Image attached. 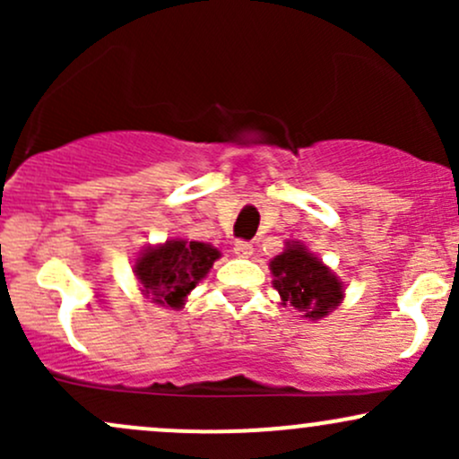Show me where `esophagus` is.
<instances>
[{"mask_svg":"<svg viewBox=\"0 0 459 459\" xmlns=\"http://www.w3.org/2000/svg\"><path fill=\"white\" fill-rule=\"evenodd\" d=\"M252 250H255V247H252L250 241H244V239L235 241L233 252H235L237 256H250V255H252Z\"/></svg>","mask_w":459,"mask_h":459,"instance_id":"esophagus-1","label":"esophagus"}]
</instances>
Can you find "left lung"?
Masks as SVG:
<instances>
[{"instance_id": "obj_1", "label": "left lung", "mask_w": 459, "mask_h": 459, "mask_svg": "<svg viewBox=\"0 0 459 459\" xmlns=\"http://www.w3.org/2000/svg\"><path fill=\"white\" fill-rule=\"evenodd\" d=\"M273 287L281 293L282 304L302 313L308 319H321L332 308L339 307L343 287L319 259H315L307 247L289 244L282 255L270 263Z\"/></svg>"}]
</instances>
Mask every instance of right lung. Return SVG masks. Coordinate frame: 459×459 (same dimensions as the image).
<instances>
[{
    "instance_id": "add662e5",
    "label": "right lung",
    "mask_w": 459,
    "mask_h": 459,
    "mask_svg": "<svg viewBox=\"0 0 459 459\" xmlns=\"http://www.w3.org/2000/svg\"><path fill=\"white\" fill-rule=\"evenodd\" d=\"M215 259H220V252L212 246L172 239L146 250L134 270L151 302L178 308L187 293L207 276Z\"/></svg>"
}]
</instances>
